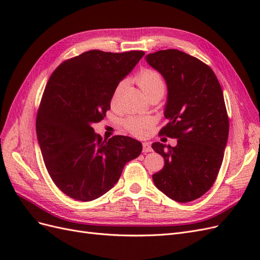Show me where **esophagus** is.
<instances>
[{
  "label": "esophagus",
  "instance_id": "1",
  "mask_svg": "<svg viewBox=\"0 0 260 260\" xmlns=\"http://www.w3.org/2000/svg\"><path fill=\"white\" fill-rule=\"evenodd\" d=\"M143 153H148V152H152V146H151V143L148 142H145L143 143Z\"/></svg>",
  "mask_w": 260,
  "mask_h": 260
}]
</instances>
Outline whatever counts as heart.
<instances>
[{
    "mask_svg": "<svg viewBox=\"0 0 260 260\" xmlns=\"http://www.w3.org/2000/svg\"><path fill=\"white\" fill-rule=\"evenodd\" d=\"M137 83L139 84L140 89L147 96L156 92H161L164 94L165 91V80L162 76L154 69H144L137 76ZM123 86V82H120L117 85L115 92L112 98V103L115 104L118 99V95ZM149 127V120L144 118H129L124 121V128L128 132L136 137H143L145 135L146 129Z\"/></svg>",
    "mask_w": 260,
    "mask_h": 260,
    "instance_id": "obj_1",
    "label": "heart"
}]
</instances>
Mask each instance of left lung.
<instances>
[{"instance_id": "8db88e82", "label": "left lung", "mask_w": 260, "mask_h": 260, "mask_svg": "<svg viewBox=\"0 0 260 260\" xmlns=\"http://www.w3.org/2000/svg\"><path fill=\"white\" fill-rule=\"evenodd\" d=\"M146 61L162 75L169 122L159 135L177 139L172 147H152L165 159L153 181L168 198L187 203L201 198L215 183L229 136V118L222 89L212 69L199 58L178 50L148 54Z\"/></svg>"}]
</instances>
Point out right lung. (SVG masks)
<instances>
[{
    "instance_id": "add662e5",
    "label": "right lung",
    "mask_w": 260,
    "mask_h": 260,
    "mask_svg": "<svg viewBox=\"0 0 260 260\" xmlns=\"http://www.w3.org/2000/svg\"><path fill=\"white\" fill-rule=\"evenodd\" d=\"M143 51L84 52L54 70L37 115V136L53 182L67 196L90 202L108 192L142 144L130 137L103 140L92 128L104 119L119 82Z\"/></svg>"
}]
</instances>
